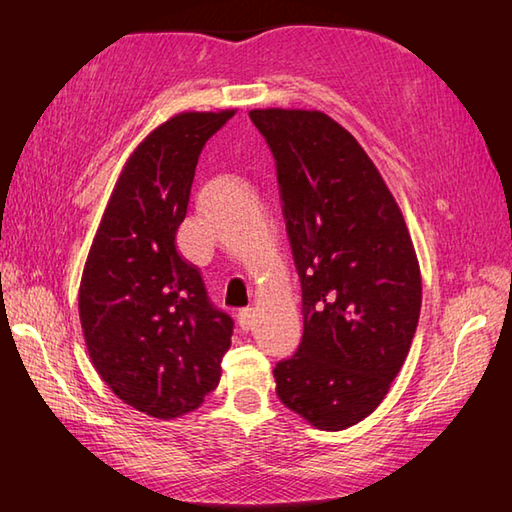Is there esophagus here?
<instances>
[{"instance_id": "34e87169", "label": "esophagus", "mask_w": 512, "mask_h": 512, "mask_svg": "<svg viewBox=\"0 0 512 512\" xmlns=\"http://www.w3.org/2000/svg\"><path fill=\"white\" fill-rule=\"evenodd\" d=\"M237 323H239V328H242V330L253 328V323H255L253 308H242V310H239L237 312Z\"/></svg>"}]
</instances>
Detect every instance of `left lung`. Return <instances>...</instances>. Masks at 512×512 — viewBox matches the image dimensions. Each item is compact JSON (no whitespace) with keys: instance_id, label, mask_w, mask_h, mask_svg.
<instances>
[{"instance_id":"obj_1","label":"left lung","mask_w":512,"mask_h":512,"mask_svg":"<svg viewBox=\"0 0 512 512\" xmlns=\"http://www.w3.org/2000/svg\"><path fill=\"white\" fill-rule=\"evenodd\" d=\"M273 151L301 279L299 350L273 369L277 396L341 431L387 396L418 328L416 250L394 195L356 138L317 110H250Z\"/></svg>"}]
</instances>
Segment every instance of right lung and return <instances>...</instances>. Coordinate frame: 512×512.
<instances>
[{
	"label": "right lung",
	"mask_w": 512,
	"mask_h": 512,
	"mask_svg": "<svg viewBox=\"0 0 512 512\" xmlns=\"http://www.w3.org/2000/svg\"><path fill=\"white\" fill-rule=\"evenodd\" d=\"M233 114H176L134 149L83 268L79 317L96 372L151 418L198 409L231 347L233 319L211 303L176 233L202 147Z\"/></svg>",
	"instance_id": "add662e5"
}]
</instances>
